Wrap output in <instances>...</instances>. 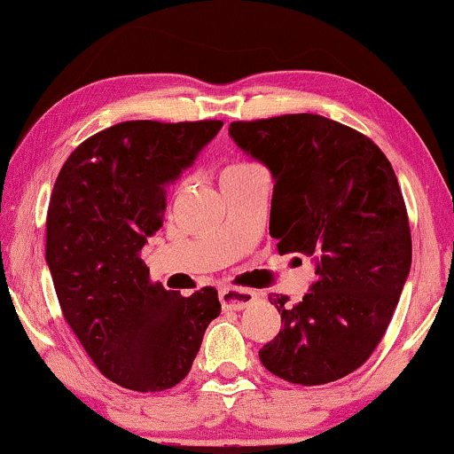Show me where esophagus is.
Listing matches in <instances>:
<instances>
[{"label":"esophagus","mask_w":454,"mask_h":454,"mask_svg":"<svg viewBox=\"0 0 454 454\" xmlns=\"http://www.w3.org/2000/svg\"><path fill=\"white\" fill-rule=\"evenodd\" d=\"M255 300L257 294L251 289H240V286H223V289H220V301L223 309H243Z\"/></svg>","instance_id":"1"}]
</instances>
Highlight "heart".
<instances>
[{
  "instance_id": "b5f03b06",
  "label": "heart",
  "mask_w": 454,
  "mask_h": 454,
  "mask_svg": "<svg viewBox=\"0 0 454 454\" xmlns=\"http://www.w3.org/2000/svg\"><path fill=\"white\" fill-rule=\"evenodd\" d=\"M257 169V165L249 163V160H234V163H228L226 168L222 169V182L223 180H234V177L247 176L249 171Z\"/></svg>"
}]
</instances>
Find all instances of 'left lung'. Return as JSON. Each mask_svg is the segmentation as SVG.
<instances>
[{
	"label": "left lung",
	"mask_w": 454,
	"mask_h": 454,
	"mask_svg": "<svg viewBox=\"0 0 454 454\" xmlns=\"http://www.w3.org/2000/svg\"><path fill=\"white\" fill-rule=\"evenodd\" d=\"M228 131L274 177L270 234L278 254L317 263L300 303L270 295L283 329L260 349L262 364L300 386L341 380L380 346L411 270L392 163L371 137L312 113L232 121Z\"/></svg>",
	"instance_id": "8db88e82"
}]
</instances>
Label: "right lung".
Returning a JSON list of instances; mask_svg holds the SVG:
<instances>
[{
  "mask_svg": "<svg viewBox=\"0 0 454 454\" xmlns=\"http://www.w3.org/2000/svg\"><path fill=\"white\" fill-rule=\"evenodd\" d=\"M222 125L117 123L68 154L51 191L45 262L62 314L102 375L134 392L184 380L222 312L214 286L182 297L140 257L163 226L165 188Z\"/></svg>",
  "mask_w": 454,
  "mask_h": 454,
  "instance_id": "1",
  "label": "right lung"
}]
</instances>
